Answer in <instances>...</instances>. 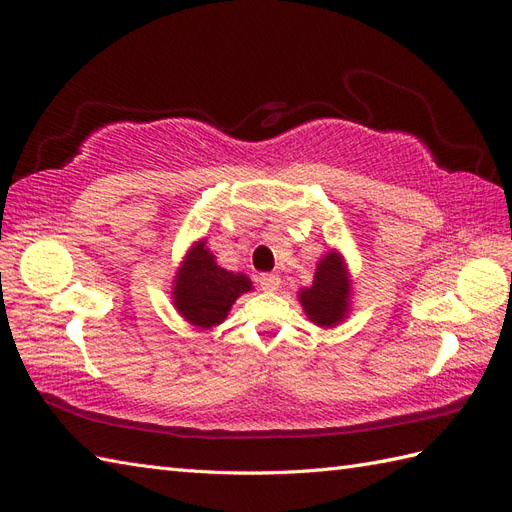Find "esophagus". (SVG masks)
<instances>
[{
    "instance_id": "34e87169",
    "label": "esophagus",
    "mask_w": 512,
    "mask_h": 512,
    "mask_svg": "<svg viewBox=\"0 0 512 512\" xmlns=\"http://www.w3.org/2000/svg\"><path fill=\"white\" fill-rule=\"evenodd\" d=\"M258 286L265 292H275L280 288V275L275 273H260L258 275Z\"/></svg>"
}]
</instances>
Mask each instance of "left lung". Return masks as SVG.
I'll use <instances>...</instances> for the list:
<instances>
[{
  "label": "left lung",
  "mask_w": 512,
  "mask_h": 512,
  "mask_svg": "<svg viewBox=\"0 0 512 512\" xmlns=\"http://www.w3.org/2000/svg\"><path fill=\"white\" fill-rule=\"evenodd\" d=\"M352 284L344 256L331 250L318 260L312 286L299 292L303 312L318 327H337L348 316Z\"/></svg>",
  "instance_id": "8db88e82"
}]
</instances>
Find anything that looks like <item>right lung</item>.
<instances>
[{
  "instance_id": "right-lung-1",
  "label": "right lung",
  "mask_w": 512,
  "mask_h": 512,
  "mask_svg": "<svg viewBox=\"0 0 512 512\" xmlns=\"http://www.w3.org/2000/svg\"><path fill=\"white\" fill-rule=\"evenodd\" d=\"M250 290V277L222 269L205 241H196L177 269L173 303L192 327L211 329L224 322L232 303Z\"/></svg>"
}]
</instances>
